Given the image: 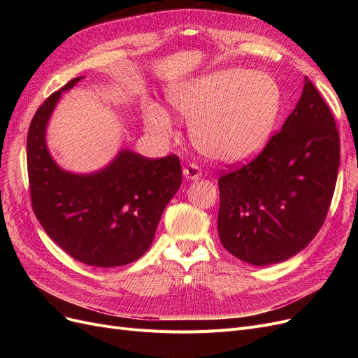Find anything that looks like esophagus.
Returning <instances> with one entry per match:
<instances>
[{
	"label": "esophagus",
	"instance_id": "obj_1",
	"mask_svg": "<svg viewBox=\"0 0 358 358\" xmlns=\"http://www.w3.org/2000/svg\"><path fill=\"white\" fill-rule=\"evenodd\" d=\"M183 176H185V179H189V180H194V179H199L201 178V170L197 164H188L183 167Z\"/></svg>",
	"mask_w": 358,
	"mask_h": 358
}]
</instances>
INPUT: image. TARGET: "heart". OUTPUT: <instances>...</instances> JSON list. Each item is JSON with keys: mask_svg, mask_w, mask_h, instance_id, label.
<instances>
[{"mask_svg": "<svg viewBox=\"0 0 358 358\" xmlns=\"http://www.w3.org/2000/svg\"><path fill=\"white\" fill-rule=\"evenodd\" d=\"M170 103L187 119L192 142L215 161L241 162L268 142L282 106L273 78L245 69H227L203 76L170 92ZM150 131H173L169 113L155 103L143 109Z\"/></svg>", "mask_w": 358, "mask_h": 358, "instance_id": "heart-1", "label": "heart"}]
</instances>
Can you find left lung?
Returning a JSON list of instances; mask_svg holds the SVG:
<instances>
[{"mask_svg": "<svg viewBox=\"0 0 358 358\" xmlns=\"http://www.w3.org/2000/svg\"><path fill=\"white\" fill-rule=\"evenodd\" d=\"M339 162L333 113L306 79L282 129L252 161L218 179L222 246L254 266L300 252L326 221Z\"/></svg>", "mask_w": 358, "mask_h": 358, "instance_id": "left-lung-1", "label": "left lung"}]
</instances>
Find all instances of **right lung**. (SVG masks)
Instances as JSON below:
<instances>
[{
    "label": "right lung",
    "mask_w": 358,
    "mask_h": 358,
    "mask_svg": "<svg viewBox=\"0 0 358 358\" xmlns=\"http://www.w3.org/2000/svg\"><path fill=\"white\" fill-rule=\"evenodd\" d=\"M71 79L45 100L28 129L27 162L32 210L50 239L78 262L116 267L136 262L154 241L161 215L182 183L176 155L146 158L121 150L91 175L62 170L46 146V127Z\"/></svg>",
    "instance_id": "right-lung-1"
}]
</instances>
